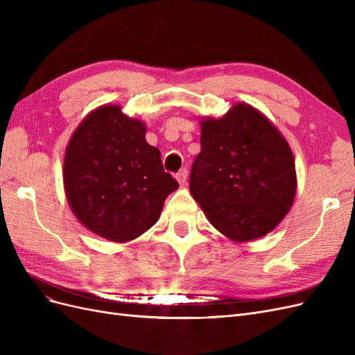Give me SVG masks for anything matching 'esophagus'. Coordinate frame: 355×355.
<instances>
[{
	"label": "esophagus",
	"mask_w": 355,
	"mask_h": 355,
	"mask_svg": "<svg viewBox=\"0 0 355 355\" xmlns=\"http://www.w3.org/2000/svg\"><path fill=\"white\" fill-rule=\"evenodd\" d=\"M187 179H188V170L187 168H182L180 171H178V173H176V180L179 182L180 185H184L185 182H187Z\"/></svg>",
	"instance_id": "34e87169"
}]
</instances>
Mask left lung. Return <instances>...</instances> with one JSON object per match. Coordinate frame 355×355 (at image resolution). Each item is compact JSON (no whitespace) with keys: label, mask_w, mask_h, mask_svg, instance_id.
<instances>
[{"label":"left lung","mask_w":355,"mask_h":355,"mask_svg":"<svg viewBox=\"0 0 355 355\" xmlns=\"http://www.w3.org/2000/svg\"><path fill=\"white\" fill-rule=\"evenodd\" d=\"M200 141L189 191L210 223L239 243L271 232L296 194L295 159L282 133L253 106L237 103L218 120H202Z\"/></svg>","instance_id":"left-lung-1"}]
</instances>
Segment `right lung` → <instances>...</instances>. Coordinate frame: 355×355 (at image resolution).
Returning a JSON list of instances; mask_svg holds the SVG:
<instances>
[{"label": "right lung", "instance_id": "add662e5", "mask_svg": "<svg viewBox=\"0 0 355 355\" xmlns=\"http://www.w3.org/2000/svg\"><path fill=\"white\" fill-rule=\"evenodd\" d=\"M145 133L142 121L105 105L84 118L67 146L69 206L85 228L110 241L125 243L148 231L179 188Z\"/></svg>", "mask_w": 355, "mask_h": 355}]
</instances>
